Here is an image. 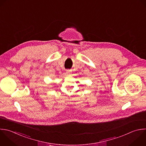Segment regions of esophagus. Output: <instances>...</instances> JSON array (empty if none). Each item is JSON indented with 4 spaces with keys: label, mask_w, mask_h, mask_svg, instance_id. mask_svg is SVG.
<instances>
[{
    "label": "esophagus",
    "mask_w": 146,
    "mask_h": 146,
    "mask_svg": "<svg viewBox=\"0 0 146 146\" xmlns=\"http://www.w3.org/2000/svg\"><path fill=\"white\" fill-rule=\"evenodd\" d=\"M70 70H66V74H70Z\"/></svg>",
    "instance_id": "34e87169"
}]
</instances>
